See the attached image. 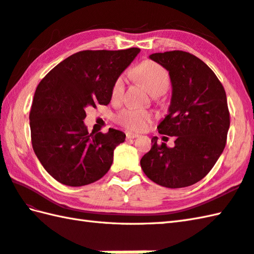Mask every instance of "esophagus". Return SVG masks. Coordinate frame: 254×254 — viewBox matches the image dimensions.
<instances>
[{"instance_id":"1","label":"esophagus","mask_w":254,"mask_h":254,"mask_svg":"<svg viewBox=\"0 0 254 254\" xmlns=\"http://www.w3.org/2000/svg\"><path fill=\"white\" fill-rule=\"evenodd\" d=\"M126 136H127V139H131V138H135V137H137L138 136V134H136V133H132V132H126Z\"/></svg>"}]
</instances>
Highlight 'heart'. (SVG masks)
Segmentation results:
<instances>
[{
  "label": "heart",
  "mask_w": 254,
  "mask_h": 254,
  "mask_svg": "<svg viewBox=\"0 0 254 254\" xmlns=\"http://www.w3.org/2000/svg\"><path fill=\"white\" fill-rule=\"evenodd\" d=\"M134 74L146 85L148 90L154 96L164 94L169 88L170 77L168 72L154 61H144L134 69ZM124 75H120L115 80L111 88L112 99H119L124 90ZM115 120L122 127L134 131H142L146 128L152 122V113L145 110L134 109V108H123L118 111L115 116Z\"/></svg>",
  "instance_id": "obj_1"
}]
</instances>
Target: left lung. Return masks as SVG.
<instances>
[{
	"mask_svg": "<svg viewBox=\"0 0 254 254\" xmlns=\"http://www.w3.org/2000/svg\"><path fill=\"white\" fill-rule=\"evenodd\" d=\"M149 58L170 75L171 104L158 132L176 136V141L175 147H168L154 136L141 167L161 187L192 186L213 168L227 142L230 113L226 91L212 69L191 53L175 50Z\"/></svg>",
	"mask_w": 254,
	"mask_h": 254,
	"instance_id": "1",
	"label": "left lung"
}]
</instances>
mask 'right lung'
<instances>
[{"label": "right lung", "mask_w": 254, "mask_h": 254, "mask_svg": "<svg viewBox=\"0 0 254 254\" xmlns=\"http://www.w3.org/2000/svg\"><path fill=\"white\" fill-rule=\"evenodd\" d=\"M138 48L84 50L53 67L37 86L29 113L31 144L48 174L69 187H82L104 177L113 150L126 141L123 132L89 134L85 109L107 106L118 76L134 60Z\"/></svg>", "instance_id": "obj_1"}]
</instances>
